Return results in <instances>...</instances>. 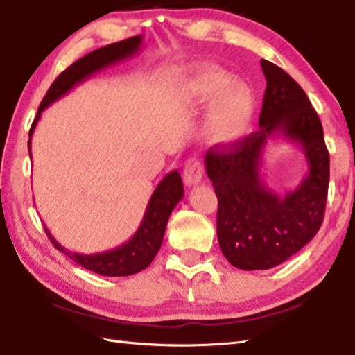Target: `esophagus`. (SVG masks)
<instances>
[{"label":"esophagus","instance_id":"1","mask_svg":"<svg viewBox=\"0 0 355 355\" xmlns=\"http://www.w3.org/2000/svg\"><path fill=\"white\" fill-rule=\"evenodd\" d=\"M203 173H205V168H203V163L200 162L197 158H191L189 162L184 164V169H183V177H184V183L186 186H197L201 178H203Z\"/></svg>","mask_w":355,"mask_h":355}]
</instances>
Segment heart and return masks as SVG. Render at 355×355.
Returning <instances> with one entry per match:
<instances>
[{
	"mask_svg": "<svg viewBox=\"0 0 355 355\" xmlns=\"http://www.w3.org/2000/svg\"><path fill=\"white\" fill-rule=\"evenodd\" d=\"M186 95L192 107L209 106L203 123V135L209 143L227 146L246 135L255 114L254 94L246 85L209 69L187 83Z\"/></svg>",
	"mask_w": 355,
	"mask_h": 355,
	"instance_id": "obj_1",
	"label": "heart"
}]
</instances>
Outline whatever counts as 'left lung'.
Masks as SVG:
<instances>
[{
	"label": "left lung",
	"instance_id": "obj_1",
	"mask_svg": "<svg viewBox=\"0 0 355 355\" xmlns=\"http://www.w3.org/2000/svg\"><path fill=\"white\" fill-rule=\"evenodd\" d=\"M266 92L259 130L205 155L206 173L218 198L217 237L232 266L270 269L286 261L318 232L329 184V154L322 121L304 90L274 62L261 60ZM301 146L309 173L294 191L279 196L261 175L270 137Z\"/></svg>",
	"mask_w": 355,
	"mask_h": 355
}]
</instances>
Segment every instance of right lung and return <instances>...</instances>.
I'll return each instance as SVG.
<instances>
[{
    "mask_svg": "<svg viewBox=\"0 0 355 355\" xmlns=\"http://www.w3.org/2000/svg\"><path fill=\"white\" fill-rule=\"evenodd\" d=\"M141 43L143 37L141 35H137V37L118 41V43L114 44H107L87 53L86 57L75 61L64 72H61L58 78L49 87L47 94L40 104L38 114L32 123L29 137L32 138L33 130L37 128V123L46 107L51 106L53 101L60 100L61 96H64L69 90H72L76 85L87 80L89 76H92L94 73L100 72L109 66L116 64V62L134 57L135 53L140 52ZM31 138L27 144H29V155L32 157ZM183 182L178 171L169 172L158 183L154 193H152L148 207H146L143 221L138 226L137 232L126 243H123V245L114 249H109V251L95 254L71 252L52 237L47 227L44 229L47 232V237L53 243V246L64 255H67L69 259L73 260L76 265L104 277H126L140 272V270L148 268L152 260L155 259L157 252L162 248L168 220L173 207L178 205V201L183 198Z\"/></svg>",
    "mask_w": 355,
    "mask_h": 355,
    "instance_id": "1",
    "label": "right lung"
}]
</instances>
